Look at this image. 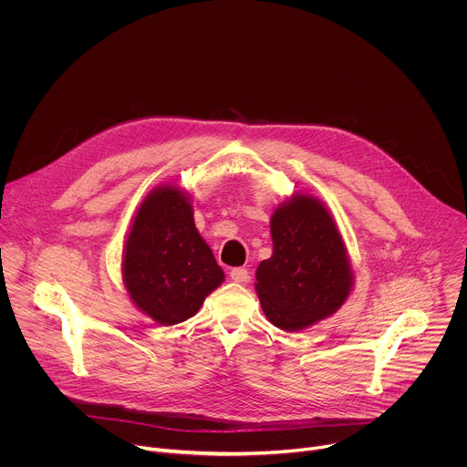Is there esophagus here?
Masks as SVG:
<instances>
[{"label":"esophagus","instance_id":"obj_1","mask_svg":"<svg viewBox=\"0 0 467 467\" xmlns=\"http://www.w3.org/2000/svg\"><path fill=\"white\" fill-rule=\"evenodd\" d=\"M229 275H231V279H233L234 283H240V285H245V283H249V279H251V274H249L245 268H233Z\"/></svg>","mask_w":467,"mask_h":467}]
</instances>
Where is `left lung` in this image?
I'll return each mask as SVG.
<instances>
[{
    "mask_svg": "<svg viewBox=\"0 0 467 467\" xmlns=\"http://www.w3.org/2000/svg\"><path fill=\"white\" fill-rule=\"evenodd\" d=\"M274 253L256 268L254 290L275 327L296 332L335 314L355 274L346 242L323 202L292 193L272 214Z\"/></svg>",
    "mask_w": 467,
    "mask_h": 467,
    "instance_id": "obj_1",
    "label": "left lung"
}]
</instances>
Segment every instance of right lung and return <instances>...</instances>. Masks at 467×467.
Masks as SVG:
<instances>
[{"instance_id":"add662e5","label":"right lung","mask_w":467,"mask_h":467,"mask_svg":"<svg viewBox=\"0 0 467 467\" xmlns=\"http://www.w3.org/2000/svg\"><path fill=\"white\" fill-rule=\"evenodd\" d=\"M121 279L132 305L164 327L195 316L223 283L181 186L161 184L142 199L123 244Z\"/></svg>"}]
</instances>
